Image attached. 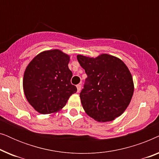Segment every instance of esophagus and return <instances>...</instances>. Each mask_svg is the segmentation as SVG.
<instances>
[{
    "label": "esophagus",
    "mask_w": 159,
    "mask_h": 159,
    "mask_svg": "<svg viewBox=\"0 0 159 159\" xmlns=\"http://www.w3.org/2000/svg\"><path fill=\"white\" fill-rule=\"evenodd\" d=\"M81 87H82V85L80 84H78L77 85V92L79 93L80 91V90H81Z\"/></svg>",
    "instance_id": "1"
}]
</instances>
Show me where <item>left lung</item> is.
<instances>
[{
    "label": "left lung",
    "instance_id": "obj_1",
    "mask_svg": "<svg viewBox=\"0 0 159 159\" xmlns=\"http://www.w3.org/2000/svg\"><path fill=\"white\" fill-rule=\"evenodd\" d=\"M77 58L88 75L80 94L87 114L103 122L122 114L134 92L132 75L125 63L108 54Z\"/></svg>",
    "mask_w": 159,
    "mask_h": 159
}]
</instances>
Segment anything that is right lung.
Segmentation results:
<instances>
[{"label":"right lung","instance_id":"1","mask_svg":"<svg viewBox=\"0 0 159 159\" xmlns=\"http://www.w3.org/2000/svg\"><path fill=\"white\" fill-rule=\"evenodd\" d=\"M69 56L59 50L43 52L26 69L23 88L26 98L37 111L51 114L61 109L77 92L71 83Z\"/></svg>","mask_w":159,"mask_h":159}]
</instances>
